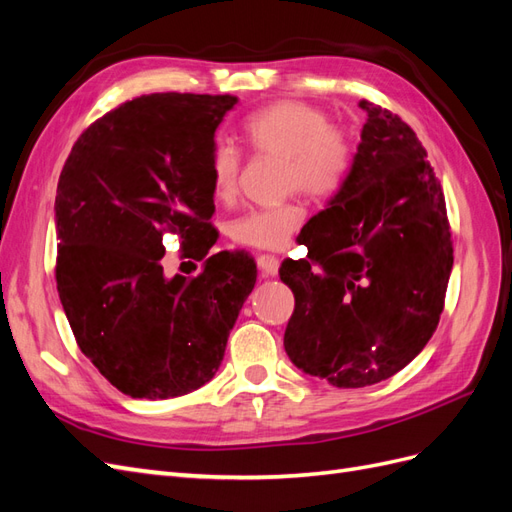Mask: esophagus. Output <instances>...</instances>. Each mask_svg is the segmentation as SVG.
Instances as JSON below:
<instances>
[{
    "instance_id": "obj_1",
    "label": "esophagus",
    "mask_w": 512,
    "mask_h": 512,
    "mask_svg": "<svg viewBox=\"0 0 512 512\" xmlns=\"http://www.w3.org/2000/svg\"><path fill=\"white\" fill-rule=\"evenodd\" d=\"M258 269L265 277H271L277 273V269H280V258H277L275 254H262L258 258Z\"/></svg>"
}]
</instances>
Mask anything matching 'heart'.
<instances>
[{"label":"heart","mask_w":512,"mask_h":512,"mask_svg":"<svg viewBox=\"0 0 512 512\" xmlns=\"http://www.w3.org/2000/svg\"><path fill=\"white\" fill-rule=\"evenodd\" d=\"M245 145L256 156L282 158L284 192H303L324 198L342 188L354 160L352 141L344 128L331 123L322 108L280 100L258 108L241 123ZM241 160L237 149L220 143L209 158L213 196L226 200L237 192ZM303 222L299 203L288 200L273 207H254L237 215L228 226L230 239L254 250H280Z\"/></svg>","instance_id":"obj_1"}]
</instances>
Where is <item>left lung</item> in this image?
<instances>
[{"label":"left lung","instance_id":"left-lung-1","mask_svg":"<svg viewBox=\"0 0 512 512\" xmlns=\"http://www.w3.org/2000/svg\"><path fill=\"white\" fill-rule=\"evenodd\" d=\"M367 121L350 173L284 260L294 294L290 361L339 389L395 376L425 348L453 269L451 224L427 151L399 115L361 100Z\"/></svg>","mask_w":512,"mask_h":512}]
</instances>
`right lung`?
<instances>
[{"instance_id": "obj_1", "label": "right lung", "mask_w": 512, "mask_h": 512, "mask_svg": "<svg viewBox=\"0 0 512 512\" xmlns=\"http://www.w3.org/2000/svg\"><path fill=\"white\" fill-rule=\"evenodd\" d=\"M237 102L177 91L123 102L79 136L59 175V299L81 352L130 397L207 384L256 284L252 256H207L218 241L209 158ZM166 234L204 260L196 278L163 277Z\"/></svg>"}]
</instances>
